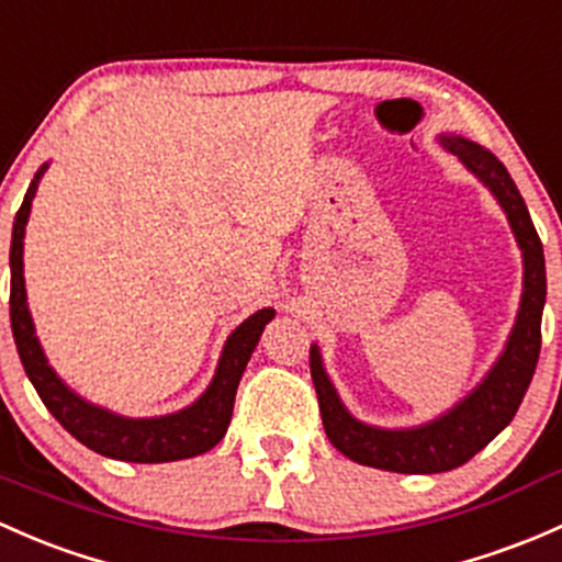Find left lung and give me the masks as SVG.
Returning <instances> with one entry per match:
<instances>
[{"instance_id":"obj_1","label":"left lung","mask_w":562,"mask_h":562,"mask_svg":"<svg viewBox=\"0 0 562 562\" xmlns=\"http://www.w3.org/2000/svg\"><path fill=\"white\" fill-rule=\"evenodd\" d=\"M441 145L460 158L465 169L490 188L498 199L501 210L509 217L512 232L522 250V301H519L517 323L512 328L504 352L495 360L487 376L465 395L463 401L445 412L436 420L417 428L387 430L356 420L345 409L336 387L330 385L317 345L310 350V371L321 404L323 428L330 445L350 460L371 469L395 471V474H441L469 463L476 452L484 450L512 417L517 415L541 350V312L547 301V269L544 247L536 234L530 212L519 196L515 180L504 164L476 142L454 134H441Z\"/></svg>"}]
</instances>
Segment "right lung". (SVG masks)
<instances>
[{
    "mask_svg": "<svg viewBox=\"0 0 562 562\" xmlns=\"http://www.w3.org/2000/svg\"><path fill=\"white\" fill-rule=\"evenodd\" d=\"M47 172V164L37 169L21 210L13 223V241H10V326L21 356L26 376L43 398L53 417L88 450L112 460L128 463H169V460L193 458L217 445L226 436L234 412V395L239 387L241 371L261 339L263 326L274 317V310H258L247 317L239 328L228 336L223 356L217 360L215 376L210 387L186 409L164 417H123L115 412L88 404L75 390L61 382V376L50 369L37 334H34L32 315L26 306V285H23V234H26L32 199L37 193L40 180Z\"/></svg>",
    "mask_w": 562,
    "mask_h": 562,
    "instance_id": "1",
    "label": "right lung"
}]
</instances>
